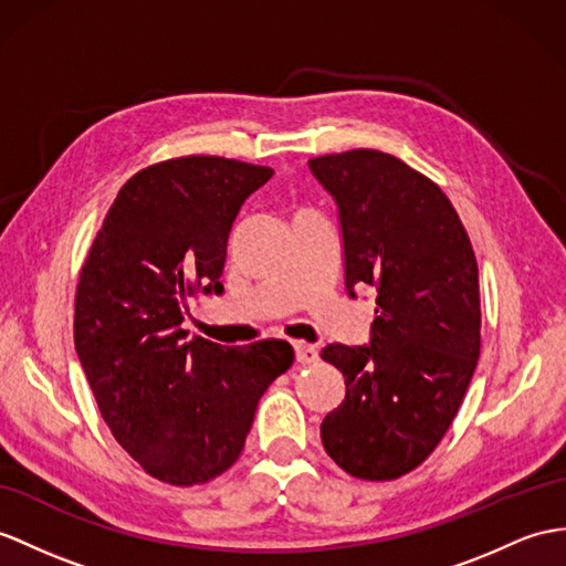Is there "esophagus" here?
<instances>
[{"label": "esophagus", "instance_id": "obj_1", "mask_svg": "<svg viewBox=\"0 0 566 566\" xmlns=\"http://www.w3.org/2000/svg\"><path fill=\"white\" fill-rule=\"evenodd\" d=\"M316 357H319V348L312 346V343H302V340L295 343V360L300 365H312L316 363Z\"/></svg>", "mask_w": 566, "mask_h": 566}]
</instances>
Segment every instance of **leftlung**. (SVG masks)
Returning <instances> with one entry per match:
<instances>
[{
  "label": "left lung",
  "mask_w": 566,
  "mask_h": 566,
  "mask_svg": "<svg viewBox=\"0 0 566 566\" xmlns=\"http://www.w3.org/2000/svg\"><path fill=\"white\" fill-rule=\"evenodd\" d=\"M310 170L338 206L346 291L377 293L365 346L331 343L346 401L322 422L343 471L394 480L442 442L480 355V285L471 240L432 179L371 148L319 156Z\"/></svg>",
  "instance_id": "left-lung-1"
}]
</instances>
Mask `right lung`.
Here are the masks:
<instances>
[{"instance_id":"right-lung-1","label":"right lung","mask_w":566,"mask_h":566,"mask_svg":"<svg viewBox=\"0 0 566 566\" xmlns=\"http://www.w3.org/2000/svg\"><path fill=\"white\" fill-rule=\"evenodd\" d=\"M273 170L172 158L119 189L78 275L74 346L101 416L146 473L213 480L240 459L256 403L293 365L285 340L185 343L187 297L220 295L232 223Z\"/></svg>"}]
</instances>
